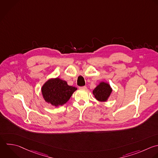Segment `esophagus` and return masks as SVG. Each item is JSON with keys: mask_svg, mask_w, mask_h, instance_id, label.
<instances>
[{"mask_svg": "<svg viewBox=\"0 0 158 158\" xmlns=\"http://www.w3.org/2000/svg\"><path fill=\"white\" fill-rule=\"evenodd\" d=\"M79 89H86V86H80V87H79Z\"/></svg>", "mask_w": 158, "mask_h": 158, "instance_id": "1", "label": "esophagus"}]
</instances>
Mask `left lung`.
Listing matches in <instances>:
<instances>
[{
    "label": "left lung",
    "mask_w": 158,
    "mask_h": 158,
    "mask_svg": "<svg viewBox=\"0 0 158 158\" xmlns=\"http://www.w3.org/2000/svg\"><path fill=\"white\" fill-rule=\"evenodd\" d=\"M110 86L104 81L101 82L93 91L95 98L101 102L106 101L112 93Z\"/></svg>",
    "instance_id": "obj_1"
}]
</instances>
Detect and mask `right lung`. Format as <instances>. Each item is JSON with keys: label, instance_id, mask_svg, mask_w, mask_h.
Listing matches in <instances>:
<instances>
[{"label": "right lung", "instance_id": "1", "mask_svg": "<svg viewBox=\"0 0 158 158\" xmlns=\"http://www.w3.org/2000/svg\"><path fill=\"white\" fill-rule=\"evenodd\" d=\"M77 89L57 77L48 80L42 86L41 92L46 102L57 107L65 104Z\"/></svg>", "mask_w": 158, "mask_h": 158}]
</instances>
